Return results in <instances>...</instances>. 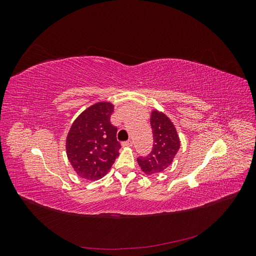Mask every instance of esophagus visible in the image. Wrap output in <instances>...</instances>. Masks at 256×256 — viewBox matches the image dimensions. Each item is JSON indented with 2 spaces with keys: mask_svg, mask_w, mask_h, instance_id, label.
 <instances>
[{
  "mask_svg": "<svg viewBox=\"0 0 256 256\" xmlns=\"http://www.w3.org/2000/svg\"><path fill=\"white\" fill-rule=\"evenodd\" d=\"M122 147H131V146H132V141L128 140L126 142H122Z\"/></svg>",
  "mask_w": 256,
  "mask_h": 256,
  "instance_id": "34e87169",
  "label": "esophagus"
}]
</instances>
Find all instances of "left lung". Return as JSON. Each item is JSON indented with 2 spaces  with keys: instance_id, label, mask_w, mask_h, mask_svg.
<instances>
[{
  "instance_id": "1",
  "label": "left lung",
  "mask_w": 256,
  "mask_h": 256,
  "mask_svg": "<svg viewBox=\"0 0 256 256\" xmlns=\"http://www.w3.org/2000/svg\"><path fill=\"white\" fill-rule=\"evenodd\" d=\"M150 126L154 134V147L148 156L138 158V164L146 175L164 172L172 164L180 148V136L166 114L157 109L150 113Z\"/></svg>"
}]
</instances>
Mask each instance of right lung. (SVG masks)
<instances>
[{"mask_svg":"<svg viewBox=\"0 0 256 256\" xmlns=\"http://www.w3.org/2000/svg\"><path fill=\"white\" fill-rule=\"evenodd\" d=\"M111 102H98L79 114L66 136V154L74 171L88 180H97L109 173L120 154L118 128L111 125Z\"/></svg>","mask_w":256,"mask_h":256,"instance_id":"add662e5","label":"right lung"}]
</instances>
